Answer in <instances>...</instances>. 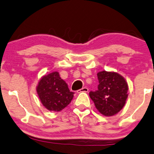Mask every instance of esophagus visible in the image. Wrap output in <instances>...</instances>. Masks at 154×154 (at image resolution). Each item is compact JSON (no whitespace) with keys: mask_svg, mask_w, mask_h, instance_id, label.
<instances>
[{"mask_svg":"<svg viewBox=\"0 0 154 154\" xmlns=\"http://www.w3.org/2000/svg\"><path fill=\"white\" fill-rule=\"evenodd\" d=\"M88 91V88H86V87H83V88H82L81 89L77 91V93H82V92H85V93H86V92Z\"/></svg>","mask_w":154,"mask_h":154,"instance_id":"34e87169","label":"esophagus"}]
</instances>
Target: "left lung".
I'll return each mask as SVG.
<instances>
[{
	"instance_id": "left-lung-1",
	"label": "left lung",
	"mask_w": 154,
	"mask_h": 154,
	"mask_svg": "<svg viewBox=\"0 0 154 154\" xmlns=\"http://www.w3.org/2000/svg\"><path fill=\"white\" fill-rule=\"evenodd\" d=\"M98 89L90 91L89 96L99 112L111 116L122 110L128 98V85L122 76L114 72L97 73Z\"/></svg>"
}]
</instances>
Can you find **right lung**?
<instances>
[{
  "mask_svg": "<svg viewBox=\"0 0 154 154\" xmlns=\"http://www.w3.org/2000/svg\"><path fill=\"white\" fill-rule=\"evenodd\" d=\"M37 93L43 106L48 111H60L66 108L74 97L67 83L57 72L44 75L38 82Z\"/></svg>",
  "mask_w": 154,
  "mask_h": 154,
  "instance_id": "1",
  "label": "right lung"
}]
</instances>
